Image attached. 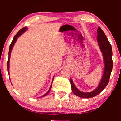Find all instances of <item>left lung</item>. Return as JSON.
I'll return each instance as SVG.
<instances>
[{"label":"left lung","instance_id":"8db88e82","mask_svg":"<svg viewBox=\"0 0 121 121\" xmlns=\"http://www.w3.org/2000/svg\"><path fill=\"white\" fill-rule=\"evenodd\" d=\"M97 34H98L97 37V41H98V45H99L101 52L102 53L104 65H105L104 74L98 87H97L96 89L91 92L85 93L80 91L75 86L73 81L70 78V84H71L72 91L73 94L81 98H91V97L96 96L98 94L100 93L108 85L110 77L111 72L113 69V59H112L113 51H112L111 44H110L106 35L99 27L98 28V30H97Z\"/></svg>","mask_w":121,"mask_h":121}]
</instances>
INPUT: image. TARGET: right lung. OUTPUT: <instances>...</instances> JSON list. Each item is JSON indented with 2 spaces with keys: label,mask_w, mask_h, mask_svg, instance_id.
Listing matches in <instances>:
<instances>
[{
  "label": "right lung",
  "mask_w": 121,
  "mask_h": 121,
  "mask_svg": "<svg viewBox=\"0 0 121 121\" xmlns=\"http://www.w3.org/2000/svg\"><path fill=\"white\" fill-rule=\"evenodd\" d=\"M27 27H24L22 29H21V30H19V32L16 34V35L14 37H13V40H12V41L11 42V43L10 44V46H9V51H8V61H7V70H8V73H9V60H10V56H11V51L12 49V48H13V45H14L15 43H16V40H17V37H19V36H20L21 35H22V34H23V33L25 31H26V30H27ZM53 78H53V80H52V82H53ZM52 84H51V87H50L49 91H48L47 92L45 93L44 95H43V96L42 97H44L45 96V95H47L48 93H49V92L50 91H51V87H52Z\"/></svg>",
  "instance_id": "add662e5"
}]
</instances>
